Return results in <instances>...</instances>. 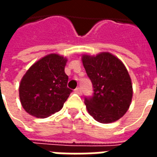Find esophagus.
<instances>
[{"mask_svg":"<svg viewBox=\"0 0 157 157\" xmlns=\"http://www.w3.org/2000/svg\"><path fill=\"white\" fill-rule=\"evenodd\" d=\"M75 93H77V94H79V95H82V88H81V87H77V88H75Z\"/></svg>","mask_w":157,"mask_h":157,"instance_id":"34e87169","label":"esophagus"}]
</instances>
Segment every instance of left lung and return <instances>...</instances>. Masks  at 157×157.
<instances>
[{
	"mask_svg": "<svg viewBox=\"0 0 157 157\" xmlns=\"http://www.w3.org/2000/svg\"><path fill=\"white\" fill-rule=\"evenodd\" d=\"M82 63L93 89L92 96L85 97L89 113L102 124L122 118L133 96L131 79L124 65L110 53L83 55Z\"/></svg>",
	"mask_w": 157,
	"mask_h": 157,
	"instance_id": "left-lung-1",
	"label": "left lung"
}]
</instances>
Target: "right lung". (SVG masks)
I'll list each match as a JSON object with an SVG mask.
<instances>
[{
	"mask_svg": "<svg viewBox=\"0 0 157 157\" xmlns=\"http://www.w3.org/2000/svg\"><path fill=\"white\" fill-rule=\"evenodd\" d=\"M66 61L63 56L51 54L26 72L19 86V97L26 112L37 118H47L62 109L72 92L67 87Z\"/></svg>",
	"mask_w": 157,
	"mask_h": 157,
	"instance_id": "add662e5",
	"label": "right lung"
}]
</instances>
